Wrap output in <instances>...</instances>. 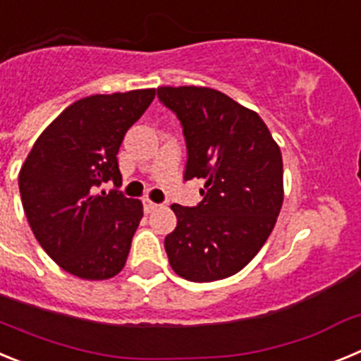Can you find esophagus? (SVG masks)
<instances>
[{
    "instance_id": "34e87169",
    "label": "esophagus",
    "mask_w": 361,
    "mask_h": 361,
    "mask_svg": "<svg viewBox=\"0 0 361 361\" xmlns=\"http://www.w3.org/2000/svg\"><path fill=\"white\" fill-rule=\"evenodd\" d=\"M142 204H145V212L146 213H152V212H155V209L159 208V204L153 202V200L148 199V197H146V199L142 200Z\"/></svg>"
}]
</instances>
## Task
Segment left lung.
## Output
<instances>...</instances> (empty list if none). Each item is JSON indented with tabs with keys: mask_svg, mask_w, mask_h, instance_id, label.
I'll return each mask as SVG.
<instances>
[{
	"mask_svg": "<svg viewBox=\"0 0 361 361\" xmlns=\"http://www.w3.org/2000/svg\"><path fill=\"white\" fill-rule=\"evenodd\" d=\"M186 137L184 178H202V202L173 204L164 238L171 269L190 282L228 279L255 258L283 202L280 146L257 111L208 86H159Z\"/></svg>",
	"mask_w": 361,
	"mask_h": 361,
	"instance_id": "obj_1",
	"label": "left lung"
}]
</instances>
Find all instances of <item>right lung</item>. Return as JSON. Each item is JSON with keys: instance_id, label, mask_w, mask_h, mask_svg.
<instances>
[{"instance_id": "1", "label": "right lung", "mask_w": 361, "mask_h": 361, "mask_svg": "<svg viewBox=\"0 0 361 361\" xmlns=\"http://www.w3.org/2000/svg\"><path fill=\"white\" fill-rule=\"evenodd\" d=\"M153 97L155 88L79 99L43 130L19 170L32 233L70 275L106 280L126 264L142 202L99 188L121 184V142Z\"/></svg>"}]
</instances>
